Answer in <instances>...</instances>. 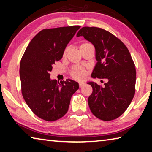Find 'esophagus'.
Segmentation results:
<instances>
[{
  "label": "esophagus",
  "instance_id": "obj_1",
  "mask_svg": "<svg viewBox=\"0 0 152 152\" xmlns=\"http://www.w3.org/2000/svg\"><path fill=\"white\" fill-rule=\"evenodd\" d=\"M84 85H85V82H80V83H79V86L80 87H82V86H84Z\"/></svg>",
  "mask_w": 152,
  "mask_h": 152
}]
</instances>
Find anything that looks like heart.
<instances>
[{"label":"heart","instance_id":"heart-1","mask_svg":"<svg viewBox=\"0 0 152 152\" xmlns=\"http://www.w3.org/2000/svg\"><path fill=\"white\" fill-rule=\"evenodd\" d=\"M91 45V43H89L88 42L82 43L80 45V49L84 48V47H86V46ZM68 51V49L66 48L64 52V56H65L66 55ZM86 74V70H84L83 68H82V67H80V66L73 67L72 70V71H71L72 77V78L74 79L78 80H80L84 79V78H85Z\"/></svg>","mask_w":152,"mask_h":152}]
</instances>
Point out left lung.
<instances>
[{"mask_svg":"<svg viewBox=\"0 0 152 152\" xmlns=\"http://www.w3.org/2000/svg\"><path fill=\"white\" fill-rule=\"evenodd\" d=\"M77 37L83 36L96 51V64L92 77L107 80L104 86L88 82L92 88L88 105L95 117L105 121L124 113L135 95L136 70L127 48L119 39L103 29L84 27Z\"/></svg>","mask_w":152,"mask_h":152,"instance_id":"left-lung-1","label":"left lung"}]
</instances>
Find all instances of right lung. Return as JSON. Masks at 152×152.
Returning a JSON list of instances; mask_svg holds the SVG:
<instances>
[{"label": "right lung", "instance_id": "1", "mask_svg": "<svg viewBox=\"0 0 152 152\" xmlns=\"http://www.w3.org/2000/svg\"><path fill=\"white\" fill-rule=\"evenodd\" d=\"M80 26L45 29L36 35L26 48L20 63L23 97L40 119L54 121L68 112L78 82L50 79L55 62L60 60L68 43Z\"/></svg>", "mask_w": 152, "mask_h": 152}]
</instances>
